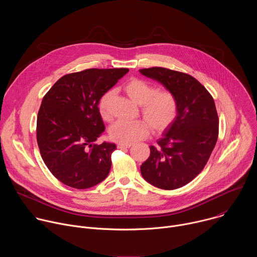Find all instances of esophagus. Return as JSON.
<instances>
[{
  "label": "esophagus",
  "mask_w": 257,
  "mask_h": 257,
  "mask_svg": "<svg viewBox=\"0 0 257 257\" xmlns=\"http://www.w3.org/2000/svg\"><path fill=\"white\" fill-rule=\"evenodd\" d=\"M117 148L119 150H122V149H129L131 148V144H124V143H118L117 144Z\"/></svg>",
  "instance_id": "1"
}]
</instances>
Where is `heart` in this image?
<instances>
[{
  "label": "heart",
  "instance_id": "heart-1",
  "mask_svg": "<svg viewBox=\"0 0 257 257\" xmlns=\"http://www.w3.org/2000/svg\"><path fill=\"white\" fill-rule=\"evenodd\" d=\"M124 88L127 94L141 105V113L145 120L116 121L108 131L113 140L132 144L148 136L151 126L156 132H163L173 124L178 114V102L171 91H158L155 85L139 78L130 79ZM113 95V89L106 90L97 103L98 112L105 121L112 118L111 100Z\"/></svg>",
  "mask_w": 257,
  "mask_h": 257
}]
</instances>
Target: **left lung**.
I'll list each match as a JSON object with an SVG mask.
<instances>
[{"instance_id":"1","label":"left lung","mask_w":257,"mask_h":257,"mask_svg":"<svg viewBox=\"0 0 257 257\" xmlns=\"http://www.w3.org/2000/svg\"><path fill=\"white\" fill-rule=\"evenodd\" d=\"M177 98L178 114L158 148L140 167L143 179L165 190L191 182L206 165L217 140L218 118L212 96L194 77L162 67L139 70Z\"/></svg>"}]
</instances>
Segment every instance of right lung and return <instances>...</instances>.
<instances>
[{"label": "right lung", "instance_id": "obj_1", "mask_svg": "<svg viewBox=\"0 0 257 257\" xmlns=\"http://www.w3.org/2000/svg\"><path fill=\"white\" fill-rule=\"evenodd\" d=\"M129 69H87L61 77L43 98L36 123L42 158L63 184L86 189L111 170L116 144H93L104 131L98 112L100 96Z\"/></svg>", "mask_w": 257, "mask_h": 257}]
</instances>
